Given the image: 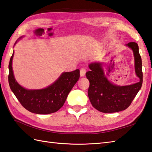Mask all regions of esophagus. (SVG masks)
Segmentation results:
<instances>
[{
	"label": "esophagus",
	"instance_id": "1",
	"mask_svg": "<svg viewBox=\"0 0 152 152\" xmlns=\"http://www.w3.org/2000/svg\"><path fill=\"white\" fill-rule=\"evenodd\" d=\"M86 73V69H85V68H81V69H80V75L81 77H83L85 76Z\"/></svg>",
	"mask_w": 152,
	"mask_h": 152
}]
</instances>
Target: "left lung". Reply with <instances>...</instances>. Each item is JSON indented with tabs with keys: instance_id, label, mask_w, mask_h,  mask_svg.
Returning a JSON list of instances; mask_svg holds the SVG:
<instances>
[{
	"instance_id": "obj_1",
	"label": "left lung",
	"mask_w": 152,
	"mask_h": 152,
	"mask_svg": "<svg viewBox=\"0 0 152 152\" xmlns=\"http://www.w3.org/2000/svg\"><path fill=\"white\" fill-rule=\"evenodd\" d=\"M126 46L134 54L135 72L139 82L126 86H118L108 80L104 75L102 64H89V72L86 76L90 82L88 90L89 100L95 109L102 113H114L126 110L141 88L143 81L142 59L137 43L129 42Z\"/></svg>"
}]
</instances>
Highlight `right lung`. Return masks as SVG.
<instances>
[{
    "mask_svg": "<svg viewBox=\"0 0 152 152\" xmlns=\"http://www.w3.org/2000/svg\"><path fill=\"white\" fill-rule=\"evenodd\" d=\"M13 56L14 52L8 66V83L12 91L23 107L37 114H50L60 110L79 79V69L63 73L53 84L45 88L28 90L20 86L14 78L12 67Z\"/></svg>",
    "mask_w": 152,
    "mask_h": 152,
    "instance_id": "1",
    "label": "right lung"
}]
</instances>
